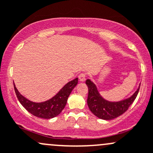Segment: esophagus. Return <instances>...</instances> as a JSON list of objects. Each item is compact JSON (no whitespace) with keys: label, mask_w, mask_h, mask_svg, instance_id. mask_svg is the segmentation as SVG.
<instances>
[{"label":"esophagus","mask_w":153,"mask_h":153,"mask_svg":"<svg viewBox=\"0 0 153 153\" xmlns=\"http://www.w3.org/2000/svg\"><path fill=\"white\" fill-rule=\"evenodd\" d=\"M78 78H79V81H84L86 80V75L84 73H81L80 74L79 76H78Z\"/></svg>","instance_id":"esophagus-1"}]
</instances>
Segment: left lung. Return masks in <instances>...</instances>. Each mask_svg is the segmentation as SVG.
<instances>
[{
    "mask_svg": "<svg viewBox=\"0 0 153 153\" xmlns=\"http://www.w3.org/2000/svg\"><path fill=\"white\" fill-rule=\"evenodd\" d=\"M89 89L87 104L91 112L96 117L103 120H112L120 116L128 109L136 98L139 86L129 98L119 101H109L104 99L98 91L96 85L89 79L86 81Z\"/></svg>",
    "mask_w": 153,
    "mask_h": 153,
    "instance_id": "1",
    "label": "left lung"
}]
</instances>
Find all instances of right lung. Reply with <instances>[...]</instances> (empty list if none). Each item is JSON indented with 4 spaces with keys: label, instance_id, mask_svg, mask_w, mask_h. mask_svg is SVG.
Segmentation results:
<instances>
[{
    "label": "right lung",
    "instance_id": "add662e5",
    "mask_svg": "<svg viewBox=\"0 0 153 153\" xmlns=\"http://www.w3.org/2000/svg\"><path fill=\"white\" fill-rule=\"evenodd\" d=\"M78 78L68 82L61 90L50 99L44 102H33L21 95L14 84L15 94L18 101L29 112L38 118L50 119L59 115L67 104V99L72 89L78 84ZM14 83V81H13Z\"/></svg>",
    "mask_w": 153,
    "mask_h": 153
}]
</instances>
